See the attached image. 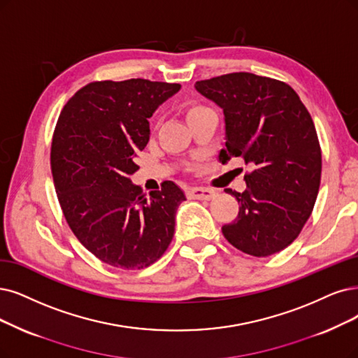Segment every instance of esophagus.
Instances as JSON below:
<instances>
[{"mask_svg": "<svg viewBox=\"0 0 358 358\" xmlns=\"http://www.w3.org/2000/svg\"><path fill=\"white\" fill-rule=\"evenodd\" d=\"M187 194L193 199H201V201H210L215 197V192L210 189H205V187H193L187 192Z\"/></svg>", "mask_w": 358, "mask_h": 358, "instance_id": "34e87169", "label": "esophagus"}]
</instances>
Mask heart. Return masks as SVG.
Instances as JSON below:
<instances>
[{
    "label": "heart",
    "mask_w": 358,
    "mask_h": 358,
    "mask_svg": "<svg viewBox=\"0 0 358 358\" xmlns=\"http://www.w3.org/2000/svg\"><path fill=\"white\" fill-rule=\"evenodd\" d=\"M208 110H210V109H208L206 106H203V104L190 103V104L187 106V109H186V115H187V119H192V117H194V116H197V115H201V113H205V112H208Z\"/></svg>",
    "instance_id": "b5f03b06"
}]
</instances>
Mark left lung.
Here are the masks:
<instances>
[{
  "label": "left lung",
  "mask_w": 358,
  "mask_h": 358,
  "mask_svg": "<svg viewBox=\"0 0 358 358\" xmlns=\"http://www.w3.org/2000/svg\"><path fill=\"white\" fill-rule=\"evenodd\" d=\"M194 88L224 112L220 162L241 157L252 168L245 192L226 189L239 202V215L222 226L224 237L252 257L280 252L310 218L320 187L322 150L311 115L292 87L249 72L197 81Z\"/></svg>",
  "instance_id": "1"
}]
</instances>
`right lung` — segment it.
Masks as SVG:
<instances>
[{"label":"right lung","mask_w":358,"mask_h":358,"mask_svg":"<svg viewBox=\"0 0 358 358\" xmlns=\"http://www.w3.org/2000/svg\"><path fill=\"white\" fill-rule=\"evenodd\" d=\"M180 88L141 78L90 83L59 116L51 174L60 208L76 239L112 267H149L174 236L182 190L165 181L145 197L129 177L149 143L148 119Z\"/></svg>","instance_id":"obj_1"}]
</instances>
